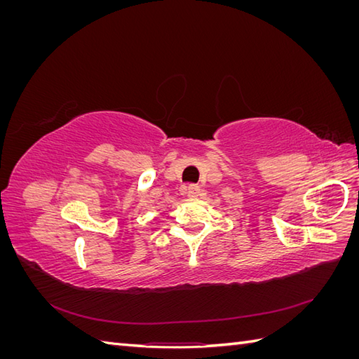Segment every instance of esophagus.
<instances>
[{
	"mask_svg": "<svg viewBox=\"0 0 359 359\" xmlns=\"http://www.w3.org/2000/svg\"><path fill=\"white\" fill-rule=\"evenodd\" d=\"M186 193L190 199H194L201 194V189H199V186H196V184H189V186L186 187Z\"/></svg>",
	"mask_w": 359,
	"mask_h": 359,
	"instance_id": "esophagus-1",
	"label": "esophagus"
}]
</instances>
